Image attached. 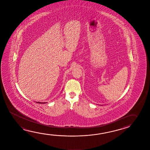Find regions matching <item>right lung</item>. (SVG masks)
Listing matches in <instances>:
<instances>
[{
	"label": "right lung",
	"instance_id": "right-lung-1",
	"mask_svg": "<svg viewBox=\"0 0 150 150\" xmlns=\"http://www.w3.org/2000/svg\"><path fill=\"white\" fill-rule=\"evenodd\" d=\"M36 102L38 103H46V102Z\"/></svg>",
	"mask_w": 150,
	"mask_h": 150
}]
</instances>
